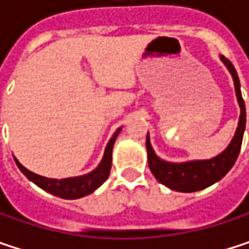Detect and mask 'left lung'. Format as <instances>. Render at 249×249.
Segmentation results:
<instances>
[{
  "label": "left lung",
  "instance_id": "8db88e82",
  "mask_svg": "<svg viewBox=\"0 0 249 249\" xmlns=\"http://www.w3.org/2000/svg\"><path fill=\"white\" fill-rule=\"evenodd\" d=\"M219 57L233 79L235 95L238 99V105L241 108L238 128L235 131L232 141L229 142V145L224 151L209 160H190V161H183V163H172V161L161 160L154 153L151 142H150V135L147 134L145 147H147L150 170L161 184L167 186L169 189L176 190V192H184V193L197 192L219 181L225 174L232 169L241 150L242 137L245 131V121H247L245 102L241 95V83H239V77L233 65L224 56H219Z\"/></svg>",
  "mask_w": 249,
  "mask_h": 249
}]
</instances>
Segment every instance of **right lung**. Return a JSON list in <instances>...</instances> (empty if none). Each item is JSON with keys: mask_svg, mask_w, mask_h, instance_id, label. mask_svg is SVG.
Segmentation results:
<instances>
[{"mask_svg": "<svg viewBox=\"0 0 249 249\" xmlns=\"http://www.w3.org/2000/svg\"><path fill=\"white\" fill-rule=\"evenodd\" d=\"M123 128H118L114 135L111 137V140L107 144L104 157L101 160V163L98 164V167L95 170H92L90 173L83 174V176H76V177H66V178H49V177H43L40 174L33 173L30 170H27L24 166L14 157L16 164L18 166V169L21 170V173L25 177L33 181L34 184H37L40 189L62 197V199H79L83 196L90 195L92 192H95L109 176L111 172V166H112V148L115 144V140L120 134Z\"/></svg>", "mask_w": 249, "mask_h": 249, "instance_id": "obj_1", "label": "right lung"}]
</instances>
